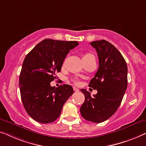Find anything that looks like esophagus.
<instances>
[{
	"label": "esophagus",
	"mask_w": 146,
	"mask_h": 146,
	"mask_svg": "<svg viewBox=\"0 0 146 146\" xmlns=\"http://www.w3.org/2000/svg\"><path fill=\"white\" fill-rule=\"evenodd\" d=\"M73 90H74V91H75V92H78L79 91V89L75 87H73Z\"/></svg>",
	"instance_id": "1"
}]
</instances>
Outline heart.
<instances>
[{
    "label": "heart",
    "instance_id": "b5f03b06",
    "mask_svg": "<svg viewBox=\"0 0 146 146\" xmlns=\"http://www.w3.org/2000/svg\"><path fill=\"white\" fill-rule=\"evenodd\" d=\"M94 57L93 54H92L91 53H86L85 54L83 55V57H82V58L83 59H86V58H89V57ZM75 83H77V81H75Z\"/></svg>",
    "mask_w": 146,
    "mask_h": 146
}]
</instances>
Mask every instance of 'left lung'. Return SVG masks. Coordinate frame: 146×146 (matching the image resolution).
Masks as SVG:
<instances>
[{"label":"left lung","instance_id":"1","mask_svg":"<svg viewBox=\"0 0 146 146\" xmlns=\"http://www.w3.org/2000/svg\"><path fill=\"white\" fill-rule=\"evenodd\" d=\"M91 45L97 52L99 67L89 87L97 93L91 96L81 89L85 99L80 112L85 120L100 123L111 117L120 105L128 86V67L120 52L108 41H94Z\"/></svg>","mask_w":146,"mask_h":146}]
</instances>
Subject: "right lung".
<instances>
[{
	"mask_svg": "<svg viewBox=\"0 0 146 146\" xmlns=\"http://www.w3.org/2000/svg\"><path fill=\"white\" fill-rule=\"evenodd\" d=\"M79 45L75 41L46 39L28 53L19 78L20 95L28 115L37 122L48 124L58 118L63 104L73 93L71 85L55 89L50 83L61 71L66 55Z\"/></svg>",
	"mask_w": 146,
	"mask_h": 146,
	"instance_id": "right-lung-1",
	"label": "right lung"
}]
</instances>
